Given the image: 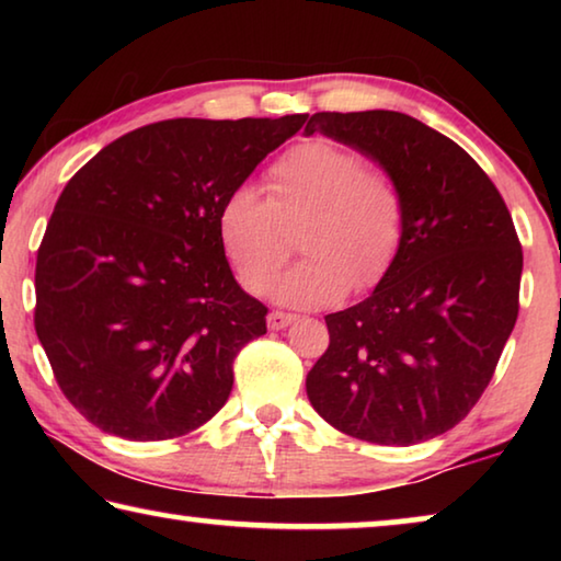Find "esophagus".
Wrapping results in <instances>:
<instances>
[{
  "label": "esophagus",
  "instance_id": "1",
  "mask_svg": "<svg viewBox=\"0 0 561 561\" xmlns=\"http://www.w3.org/2000/svg\"><path fill=\"white\" fill-rule=\"evenodd\" d=\"M291 321H297V317H294V314H284V311H272V314L267 317L270 329H284V327H289Z\"/></svg>",
  "mask_w": 561,
  "mask_h": 561
}]
</instances>
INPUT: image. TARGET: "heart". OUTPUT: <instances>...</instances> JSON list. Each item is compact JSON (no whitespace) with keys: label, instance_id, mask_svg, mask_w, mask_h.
Masks as SVG:
<instances>
[{"label":"heart","instance_id":"b5f03b06","mask_svg":"<svg viewBox=\"0 0 561 561\" xmlns=\"http://www.w3.org/2000/svg\"><path fill=\"white\" fill-rule=\"evenodd\" d=\"M270 201L234 187L217 213V234L244 291L267 294L289 260L287 227L299 220L307 252L284 277L289 307H324L351 284L368 289L393 267L405 237V195L391 170L364 163L358 150L309 138L291 146L264 173Z\"/></svg>","mask_w":561,"mask_h":561}]
</instances>
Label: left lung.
I'll return each mask as SVG.
<instances>
[{
    "instance_id": "1",
    "label": "left lung",
    "mask_w": 561,
    "mask_h": 561,
    "mask_svg": "<svg viewBox=\"0 0 561 561\" xmlns=\"http://www.w3.org/2000/svg\"><path fill=\"white\" fill-rule=\"evenodd\" d=\"M321 130L391 170L405 237L368 299L327 317L307 376L314 411L351 438L415 445L485 393L519 311L522 244L500 190L443 133L398 111L314 113Z\"/></svg>"
}]
</instances>
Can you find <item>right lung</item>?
Wrapping results in <instances>:
<instances>
[{
	"label": "right lung",
	"mask_w": 561,
	"mask_h": 561,
	"mask_svg": "<svg viewBox=\"0 0 561 561\" xmlns=\"http://www.w3.org/2000/svg\"><path fill=\"white\" fill-rule=\"evenodd\" d=\"M307 118L158 121L66 183L36 254L34 327L66 401L103 433L180 438L225 405L267 307L234 282L217 213Z\"/></svg>",
	"instance_id": "right-lung-1"
}]
</instances>
